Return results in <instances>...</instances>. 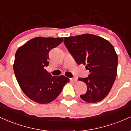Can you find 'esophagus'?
I'll list each match as a JSON object with an SVG mask.
<instances>
[{
	"label": "esophagus",
	"instance_id": "obj_1",
	"mask_svg": "<svg viewBox=\"0 0 131 131\" xmlns=\"http://www.w3.org/2000/svg\"><path fill=\"white\" fill-rule=\"evenodd\" d=\"M76 81H77V79H76V78H70V81H71V82H73V83H74V82H76Z\"/></svg>",
	"mask_w": 131,
	"mask_h": 131
}]
</instances>
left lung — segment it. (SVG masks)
I'll return each mask as SVG.
<instances>
[{"instance_id":"1","label":"left lung","mask_w":131,"mask_h":131,"mask_svg":"<svg viewBox=\"0 0 131 131\" xmlns=\"http://www.w3.org/2000/svg\"><path fill=\"white\" fill-rule=\"evenodd\" d=\"M63 42L76 62L85 64L89 72L88 77L79 78L88 87L81 98L88 103L104 99L116 77L118 56L113 46L105 39L89 34L64 37Z\"/></svg>"}]
</instances>
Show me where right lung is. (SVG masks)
<instances>
[{"mask_svg": "<svg viewBox=\"0 0 131 131\" xmlns=\"http://www.w3.org/2000/svg\"><path fill=\"white\" fill-rule=\"evenodd\" d=\"M63 39L35 37L16 52L13 70L18 82L27 97L38 103L53 101L70 81L64 76H52L44 69L49 64V52L59 46Z\"/></svg>", "mask_w": 131, "mask_h": 131, "instance_id": "right-lung-1", "label": "right lung"}]
</instances>
